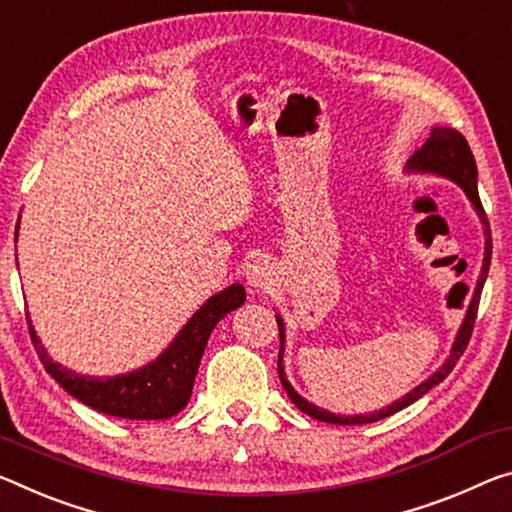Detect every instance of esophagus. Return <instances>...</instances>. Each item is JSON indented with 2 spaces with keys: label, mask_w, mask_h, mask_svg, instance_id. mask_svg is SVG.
Segmentation results:
<instances>
[{
  "label": "esophagus",
  "mask_w": 512,
  "mask_h": 512,
  "mask_svg": "<svg viewBox=\"0 0 512 512\" xmlns=\"http://www.w3.org/2000/svg\"><path fill=\"white\" fill-rule=\"evenodd\" d=\"M246 282L253 291H266L273 282L271 266L266 259H255L246 266Z\"/></svg>",
  "instance_id": "obj_1"
}]
</instances>
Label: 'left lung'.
Instances as JSON below:
<instances>
[{"mask_svg": "<svg viewBox=\"0 0 512 512\" xmlns=\"http://www.w3.org/2000/svg\"><path fill=\"white\" fill-rule=\"evenodd\" d=\"M405 173L435 175V177H444V180L456 182L460 189L465 191V196L469 198V202H472L476 216L481 218L483 234H485V255H483L481 273H478V280H476V287H474V296H472V300H469L465 319H462V323H460V330H458L456 339H453L449 358L442 362V367H437V371L431 373V376H428L424 383H419L415 389H410V392L401 396L399 401L389 403L380 410H373V412H369V415H335V412L323 410V408H319V405H314L312 401L303 399V396H300L296 389L291 387V383L287 380V373H285V360H282V355H285V339H287L285 337V321H282L280 314H275V321H278V330H280V355H278L280 383H282V387H285V392L289 394L291 403H294L298 410H303L305 415H310V417L319 419V421H326V424H342V426L371 424V421L385 419L389 415H394V412L408 408L410 403H415L417 399H421V396H424L426 392H431L435 385H440L442 380L449 376L451 369L456 367V362L460 360V355L465 353V348L469 344V337H472L478 300H481V291H483V285H485V278H488L490 259H492V234H490L488 216H485L481 198H478V184H476L478 173H476L474 154H472V150H469V143L465 141V136L456 132V129L433 127L431 136H428L426 143L421 145V148L408 159V164H405Z\"/></svg>", "mask_w": 512, "mask_h": 512, "instance_id": "8db88e82", "label": "left lung"}]
</instances>
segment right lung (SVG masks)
<instances>
[{
  "mask_svg": "<svg viewBox=\"0 0 512 512\" xmlns=\"http://www.w3.org/2000/svg\"><path fill=\"white\" fill-rule=\"evenodd\" d=\"M243 303H246V289L239 282H234V285L207 298V303L184 323L173 342L152 362L141 369L107 378L84 376V373L54 362L38 339L31 321L29 332L45 371L70 396H75L88 408L120 419H168L184 410V405L189 403L200 358L216 323Z\"/></svg>",
  "mask_w": 512,
  "mask_h": 512,
  "instance_id": "add662e5",
  "label": "right lung"
}]
</instances>
